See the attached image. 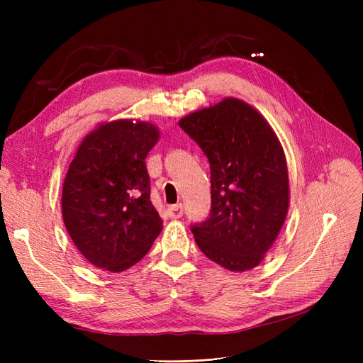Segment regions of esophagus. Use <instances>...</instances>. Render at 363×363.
<instances>
[{"label": "esophagus", "instance_id": "34e87169", "mask_svg": "<svg viewBox=\"0 0 363 363\" xmlns=\"http://www.w3.org/2000/svg\"><path fill=\"white\" fill-rule=\"evenodd\" d=\"M169 216L174 219H179L183 216V206L182 204H175V206H169L168 208Z\"/></svg>", "mask_w": 363, "mask_h": 363}]
</instances>
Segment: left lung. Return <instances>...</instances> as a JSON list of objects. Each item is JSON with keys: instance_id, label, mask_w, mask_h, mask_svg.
I'll use <instances>...</instances> for the list:
<instances>
[{"instance_id": "left-lung-1", "label": "left lung", "mask_w": 363, "mask_h": 363, "mask_svg": "<svg viewBox=\"0 0 363 363\" xmlns=\"http://www.w3.org/2000/svg\"><path fill=\"white\" fill-rule=\"evenodd\" d=\"M179 125L211 163L212 208L191 228L196 245L228 271L256 268L289 211L288 163L276 131L233 96L183 116Z\"/></svg>"}]
</instances>
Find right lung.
I'll list each match as a JSON object with an SVG mask.
<instances>
[{"label": "right lung", "instance_id": "1", "mask_svg": "<svg viewBox=\"0 0 363 363\" xmlns=\"http://www.w3.org/2000/svg\"><path fill=\"white\" fill-rule=\"evenodd\" d=\"M159 138L155 124L116 119L98 124L77 148L63 182L62 216L77 250L96 268H131L162 232L145 164Z\"/></svg>", "mask_w": 363, "mask_h": 363}]
</instances>
